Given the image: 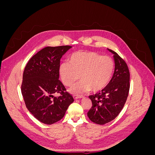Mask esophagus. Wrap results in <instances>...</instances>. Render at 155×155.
I'll return each instance as SVG.
<instances>
[{
	"instance_id": "34e87169",
	"label": "esophagus",
	"mask_w": 155,
	"mask_h": 155,
	"mask_svg": "<svg viewBox=\"0 0 155 155\" xmlns=\"http://www.w3.org/2000/svg\"><path fill=\"white\" fill-rule=\"evenodd\" d=\"M73 97H74V98L75 100H76V99H80V98H82V97H83V96H78V95H74L73 96Z\"/></svg>"
}]
</instances>
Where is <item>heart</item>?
Segmentation results:
<instances>
[{
	"label": "heart",
	"mask_w": 155,
	"mask_h": 155,
	"mask_svg": "<svg viewBox=\"0 0 155 155\" xmlns=\"http://www.w3.org/2000/svg\"><path fill=\"white\" fill-rule=\"evenodd\" d=\"M114 70V63L109 56L93 51H76L70 56L68 63L61 64L59 74L66 87H71L79 78L81 79L72 91L79 94L104 89L110 82Z\"/></svg>",
	"instance_id": "heart-1"
}]
</instances>
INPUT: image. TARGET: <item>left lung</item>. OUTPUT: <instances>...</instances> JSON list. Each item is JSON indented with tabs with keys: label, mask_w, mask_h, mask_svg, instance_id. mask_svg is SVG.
Segmentation results:
<instances>
[{
	"label": "left lung",
	"mask_w": 155,
	"mask_h": 155,
	"mask_svg": "<svg viewBox=\"0 0 155 155\" xmlns=\"http://www.w3.org/2000/svg\"><path fill=\"white\" fill-rule=\"evenodd\" d=\"M114 72L109 84L95 94L89 96L92 107L87 116L92 122L104 125L117 117L127 99L130 88V74L127 64L113 50Z\"/></svg>",
	"instance_id": "8db88e82"
}]
</instances>
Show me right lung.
<instances>
[{
	"mask_svg": "<svg viewBox=\"0 0 155 155\" xmlns=\"http://www.w3.org/2000/svg\"><path fill=\"white\" fill-rule=\"evenodd\" d=\"M71 46H47L29 60L23 72L21 92L26 108L41 122L61 120L74 98L59 79L60 60ZM59 93L58 97L53 94Z\"/></svg>",
	"mask_w": 155,
	"mask_h": 155,
	"instance_id": "1",
	"label": "right lung"
}]
</instances>
